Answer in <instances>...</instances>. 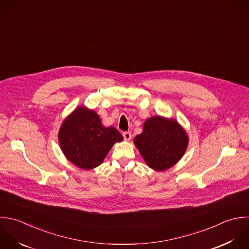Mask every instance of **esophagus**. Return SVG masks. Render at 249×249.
Segmentation results:
<instances>
[{
	"label": "esophagus",
	"mask_w": 249,
	"mask_h": 249,
	"mask_svg": "<svg viewBox=\"0 0 249 249\" xmlns=\"http://www.w3.org/2000/svg\"><path fill=\"white\" fill-rule=\"evenodd\" d=\"M123 138L125 141H130L132 138V134L130 132H124L123 133Z\"/></svg>",
	"instance_id": "1"
}]
</instances>
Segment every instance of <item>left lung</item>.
Here are the masks:
<instances>
[{
	"instance_id": "obj_1",
	"label": "left lung",
	"mask_w": 249,
	"mask_h": 249,
	"mask_svg": "<svg viewBox=\"0 0 249 249\" xmlns=\"http://www.w3.org/2000/svg\"><path fill=\"white\" fill-rule=\"evenodd\" d=\"M134 142L147 166L161 172L181 159L188 136L177 120L153 116L144 122L142 133L136 136Z\"/></svg>"
}]
</instances>
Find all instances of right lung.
I'll use <instances>...</instances> for the list:
<instances>
[{
	"label": "right lung",
	"mask_w": 249,
	"mask_h": 249,
	"mask_svg": "<svg viewBox=\"0 0 249 249\" xmlns=\"http://www.w3.org/2000/svg\"><path fill=\"white\" fill-rule=\"evenodd\" d=\"M58 139L67 159L83 170L101 165L112 145L123 141L118 130L103 126L99 115L84 107H78L64 120Z\"/></svg>",
	"instance_id": "right-lung-1"
}]
</instances>
